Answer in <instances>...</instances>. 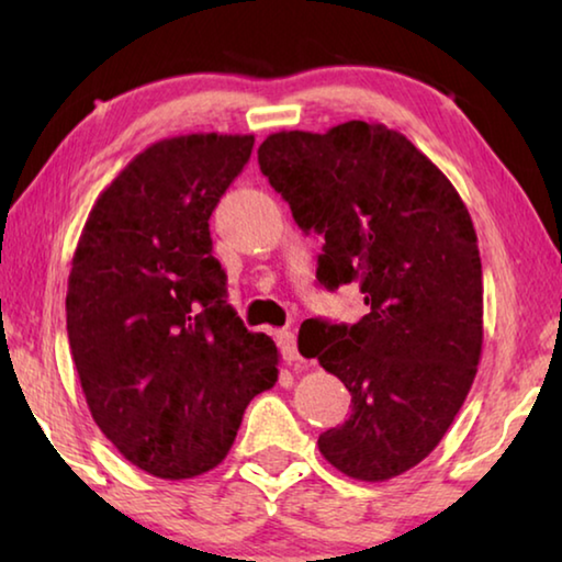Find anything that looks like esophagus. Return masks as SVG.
<instances>
[{"label":"esophagus","instance_id":"34e87169","mask_svg":"<svg viewBox=\"0 0 562 562\" xmlns=\"http://www.w3.org/2000/svg\"><path fill=\"white\" fill-rule=\"evenodd\" d=\"M278 347L282 351V357L288 361H297L300 359V351H297V337H294V331H278Z\"/></svg>","mask_w":562,"mask_h":562}]
</instances>
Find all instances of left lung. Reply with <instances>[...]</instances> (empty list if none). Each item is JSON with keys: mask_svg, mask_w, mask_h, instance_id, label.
<instances>
[{"mask_svg": "<svg viewBox=\"0 0 562 562\" xmlns=\"http://www.w3.org/2000/svg\"><path fill=\"white\" fill-rule=\"evenodd\" d=\"M258 164L294 223L325 235L317 282H359L367 304L357 325L300 327V355L351 394L349 418L319 436V451L351 479H394L439 446L479 367L483 282L471 215L451 180L382 123L272 133Z\"/></svg>", "mask_w": 562, "mask_h": 562, "instance_id": "1", "label": "left lung"}]
</instances>
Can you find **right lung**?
<instances>
[{"mask_svg": "<svg viewBox=\"0 0 562 562\" xmlns=\"http://www.w3.org/2000/svg\"><path fill=\"white\" fill-rule=\"evenodd\" d=\"M255 136L148 146L99 195L76 245L66 331L93 422L133 465L193 479L221 463L278 347L227 304L211 215Z\"/></svg>", "mask_w": 562, "mask_h": 562, "instance_id": "1", "label": "right lung"}]
</instances>
